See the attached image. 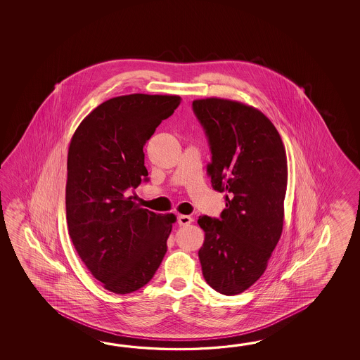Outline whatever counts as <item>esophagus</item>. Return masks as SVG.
Wrapping results in <instances>:
<instances>
[{
    "instance_id": "esophagus-1",
    "label": "esophagus",
    "mask_w": 360,
    "mask_h": 360,
    "mask_svg": "<svg viewBox=\"0 0 360 360\" xmlns=\"http://www.w3.org/2000/svg\"><path fill=\"white\" fill-rule=\"evenodd\" d=\"M177 222H179L180 226H186V225H189V224L193 222V217L188 216V214H180L177 217Z\"/></svg>"
}]
</instances>
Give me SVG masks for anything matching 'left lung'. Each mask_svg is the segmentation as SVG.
<instances>
[{"label": "left lung", "instance_id": "left-lung-1", "mask_svg": "<svg viewBox=\"0 0 360 360\" xmlns=\"http://www.w3.org/2000/svg\"><path fill=\"white\" fill-rule=\"evenodd\" d=\"M212 158L214 191L225 193L220 219L200 216L202 273L214 291L233 296L266 270L283 230L287 155L276 126L259 109L234 100L193 101Z\"/></svg>", "mask_w": 360, "mask_h": 360}]
</instances>
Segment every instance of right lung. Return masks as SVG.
I'll return each mask as SVG.
<instances>
[{"mask_svg": "<svg viewBox=\"0 0 360 360\" xmlns=\"http://www.w3.org/2000/svg\"><path fill=\"white\" fill-rule=\"evenodd\" d=\"M180 101L177 95L112 98L86 115L70 139L69 236L86 268L117 295L144 287L167 251L176 216L141 208L126 191L148 180L143 148Z\"/></svg>", "mask_w": 360, "mask_h": 360, "instance_id": "1", "label": "right lung"}]
</instances>
